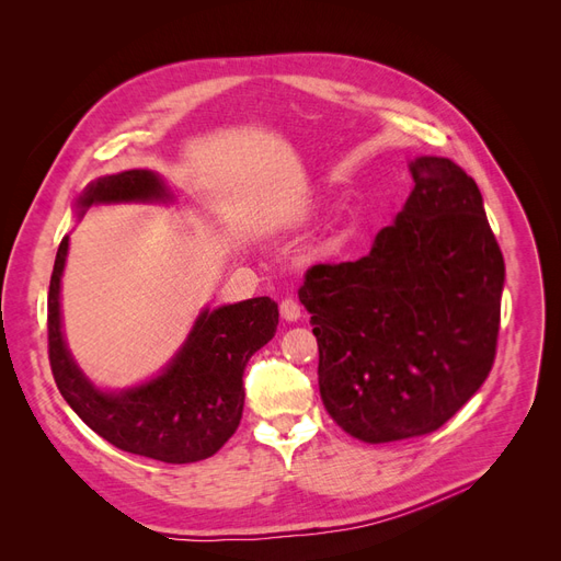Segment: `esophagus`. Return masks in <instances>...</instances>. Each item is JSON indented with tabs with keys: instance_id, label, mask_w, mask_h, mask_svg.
<instances>
[{
	"instance_id": "obj_1",
	"label": "esophagus",
	"mask_w": 561,
	"mask_h": 561,
	"mask_svg": "<svg viewBox=\"0 0 561 561\" xmlns=\"http://www.w3.org/2000/svg\"><path fill=\"white\" fill-rule=\"evenodd\" d=\"M299 316H301V309H299V304H297L295 299L280 301V318H283V320L295 322V320H299Z\"/></svg>"
}]
</instances>
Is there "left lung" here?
<instances>
[{"instance_id":"8db88e82","label":"left lung","mask_w":561,"mask_h":561,"mask_svg":"<svg viewBox=\"0 0 561 561\" xmlns=\"http://www.w3.org/2000/svg\"><path fill=\"white\" fill-rule=\"evenodd\" d=\"M412 194L358 262L316 264L299 287L330 416L363 443L437 431L496 355L505 264L478 184L443 157L410 163Z\"/></svg>"}]
</instances>
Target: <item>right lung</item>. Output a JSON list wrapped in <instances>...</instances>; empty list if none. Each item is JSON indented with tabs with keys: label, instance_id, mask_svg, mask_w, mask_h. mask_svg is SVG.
I'll list each match as a JSON object with an SVG mask.
<instances>
[{
	"label": "right lung",
	"instance_id": "add662e5",
	"mask_svg": "<svg viewBox=\"0 0 561 561\" xmlns=\"http://www.w3.org/2000/svg\"><path fill=\"white\" fill-rule=\"evenodd\" d=\"M154 171H124L93 180L79 215L98 203H171ZM70 236L60 241L48 285V360L67 404L110 445L163 463H194L222 449L243 416V371L276 334L278 304L254 297L203 309L175 358L154 379L124 390L98 388L75 363L62 336L60 278Z\"/></svg>",
	"mask_w": 561,
	"mask_h": 561
}]
</instances>
